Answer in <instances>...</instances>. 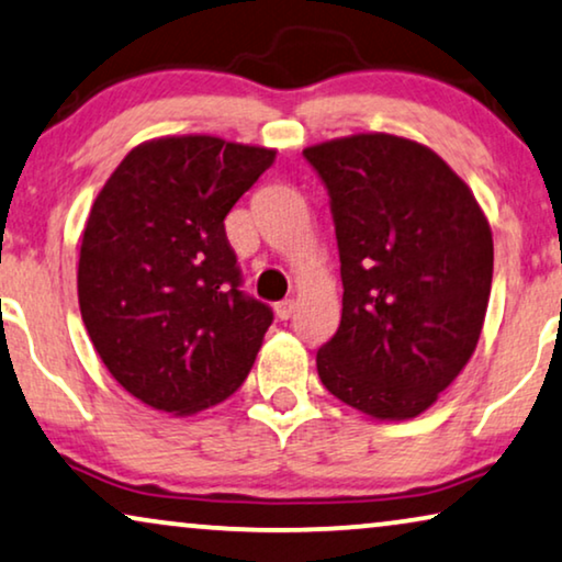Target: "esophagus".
Here are the masks:
<instances>
[{"label": "esophagus", "instance_id": "1", "mask_svg": "<svg viewBox=\"0 0 562 562\" xmlns=\"http://www.w3.org/2000/svg\"><path fill=\"white\" fill-rule=\"evenodd\" d=\"M294 310H296V304H294V299H283V302H279L276 304V317L279 319H283L286 322L291 314H294Z\"/></svg>", "mask_w": 562, "mask_h": 562}]
</instances>
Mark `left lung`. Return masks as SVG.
Here are the masks:
<instances>
[{"mask_svg":"<svg viewBox=\"0 0 562 562\" xmlns=\"http://www.w3.org/2000/svg\"><path fill=\"white\" fill-rule=\"evenodd\" d=\"M304 158L327 189L342 279V319L317 352L319 379L371 417H417L481 337L488 222L452 168L414 140L352 135Z\"/></svg>","mask_w":562,"mask_h":562,"instance_id":"1","label":"left lung"}]
</instances>
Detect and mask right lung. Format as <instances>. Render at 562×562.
I'll use <instances>...</instances> for the list:
<instances>
[{"label": "right lung", "mask_w": 562, "mask_h": 562, "mask_svg": "<svg viewBox=\"0 0 562 562\" xmlns=\"http://www.w3.org/2000/svg\"><path fill=\"white\" fill-rule=\"evenodd\" d=\"M276 150L210 135L130 150L99 191L79 256V306L117 383L143 404L194 414L235 394L273 310L243 291L225 233Z\"/></svg>", "instance_id": "add662e5"}]
</instances>
